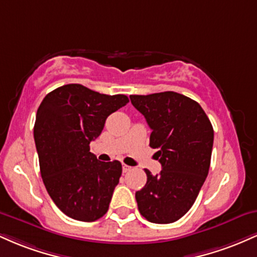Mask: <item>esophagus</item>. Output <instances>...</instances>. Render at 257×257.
Here are the masks:
<instances>
[{
  "instance_id": "obj_1",
  "label": "esophagus",
  "mask_w": 257,
  "mask_h": 257,
  "mask_svg": "<svg viewBox=\"0 0 257 257\" xmlns=\"http://www.w3.org/2000/svg\"><path fill=\"white\" fill-rule=\"evenodd\" d=\"M122 170H123V173H128V172H131V170H132V167L125 166V164H123Z\"/></svg>"
}]
</instances>
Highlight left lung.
Instances as JSON below:
<instances>
[{"label": "left lung", "mask_w": 257, "mask_h": 257, "mask_svg": "<svg viewBox=\"0 0 257 257\" xmlns=\"http://www.w3.org/2000/svg\"><path fill=\"white\" fill-rule=\"evenodd\" d=\"M133 106L151 128L150 146L162 170L145 169L146 185L135 193L140 214L153 223H172L193 205L210 168L214 129L204 110L194 100L163 91L131 95Z\"/></svg>", "instance_id": "left-lung-1"}]
</instances>
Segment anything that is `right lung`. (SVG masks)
Wrapping results in <instances>:
<instances>
[{
    "label": "right lung",
    "mask_w": 257,
    "mask_h": 257,
    "mask_svg": "<svg viewBox=\"0 0 257 257\" xmlns=\"http://www.w3.org/2000/svg\"><path fill=\"white\" fill-rule=\"evenodd\" d=\"M128 102L123 94L106 95L72 83L47 94L38 107L34 138L43 184L71 219L91 222L107 213L122 164L100 162L89 144L112 112Z\"/></svg>",
    "instance_id": "1"
}]
</instances>
